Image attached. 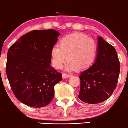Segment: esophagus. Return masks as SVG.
I'll return each mask as SVG.
<instances>
[{
  "label": "esophagus",
  "mask_w": 128,
  "mask_h": 128,
  "mask_svg": "<svg viewBox=\"0 0 128 128\" xmlns=\"http://www.w3.org/2000/svg\"><path fill=\"white\" fill-rule=\"evenodd\" d=\"M62 78H63L64 79H66V78H69V77L71 76V75H70V74H67L63 73L62 74Z\"/></svg>",
  "instance_id": "34e87169"
}]
</instances>
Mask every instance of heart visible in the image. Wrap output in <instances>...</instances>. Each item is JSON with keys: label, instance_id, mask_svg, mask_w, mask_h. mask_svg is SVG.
<instances>
[{"label": "heart", "instance_id": "obj_1", "mask_svg": "<svg viewBox=\"0 0 128 128\" xmlns=\"http://www.w3.org/2000/svg\"><path fill=\"white\" fill-rule=\"evenodd\" d=\"M97 44L92 38L81 33L66 35L59 42V47L53 46L50 50L52 64L60 69L68 60L66 70L80 71L89 67L94 62Z\"/></svg>", "mask_w": 128, "mask_h": 128}]
</instances>
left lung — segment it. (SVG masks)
Segmentation results:
<instances>
[{"mask_svg":"<svg viewBox=\"0 0 128 128\" xmlns=\"http://www.w3.org/2000/svg\"><path fill=\"white\" fill-rule=\"evenodd\" d=\"M94 62L80 73L78 98L88 104H98L108 99L116 89L120 72L116 50L102 37L98 38Z\"/></svg>","mask_w":128,"mask_h":128,"instance_id":"left-lung-1","label":"left lung"}]
</instances>
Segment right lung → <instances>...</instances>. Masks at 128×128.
Segmentation results:
<instances>
[{"instance_id": "add662e5", "label": "right lung", "mask_w": 128, "mask_h": 128, "mask_svg": "<svg viewBox=\"0 0 128 128\" xmlns=\"http://www.w3.org/2000/svg\"><path fill=\"white\" fill-rule=\"evenodd\" d=\"M60 35L52 29L32 30L8 50L6 74L11 89L26 106L40 108L49 104L54 86L62 80V74L50 66V50Z\"/></svg>"}]
</instances>
